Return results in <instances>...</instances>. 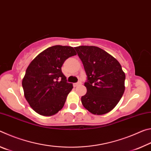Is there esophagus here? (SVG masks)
Segmentation results:
<instances>
[{
    "label": "esophagus",
    "mask_w": 151,
    "mask_h": 151,
    "mask_svg": "<svg viewBox=\"0 0 151 151\" xmlns=\"http://www.w3.org/2000/svg\"><path fill=\"white\" fill-rule=\"evenodd\" d=\"M82 84V83L81 81H78V83H74L73 84V85H74V86H78V85H81Z\"/></svg>",
    "instance_id": "1"
}]
</instances>
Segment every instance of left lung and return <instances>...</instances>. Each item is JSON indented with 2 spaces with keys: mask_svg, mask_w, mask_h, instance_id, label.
<instances>
[{
  "mask_svg": "<svg viewBox=\"0 0 151 151\" xmlns=\"http://www.w3.org/2000/svg\"><path fill=\"white\" fill-rule=\"evenodd\" d=\"M75 49L87 76V89L81 97L83 105L94 114H104L113 109L124 92L125 74L119 61L106 51L94 46Z\"/></svg>",
  "mask_w": 151,
  "mask_h": 151,
  "instance_id": "obj_1",
  "label": "left lung"
}]
</instances>
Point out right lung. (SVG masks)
Here are the masks:
<instances>
[{"label":"right lung","instance_id":"right-lung-1","mask_svg":"<svg viewBox=\"0 0 151 151\" xmlns=\"http://www.w3.org/2000/svg\"><path fill=\"white\" fill-rule=\"evenodd\" d=\"M76 55L73 47L55 45L30 63L22 85L25 99L37 113L52 116L62 109L73 86L67 83L61 67L67 58Z\"/></svg>","mask_w":151,"mask_h":151}]
</instances>
